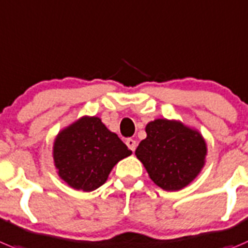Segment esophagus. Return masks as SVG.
I'll return each mask as SVG.
<instances>
[{
    "label": "esophagus",
    "instance_id": "34e87169",
    "mask_svg": "<svg viewBox=\"0 0 248 248\" xmlns=\"http://www.w3.org/2000/svg\"><path fill=\"white\" fill-rule=\"evenodd\" d=\"M126 144H127V147H128V148L131 149V151H132V152L136 151V147H137V143H136L135 140H132V138H128V140H126Z\"/></svg>",
    "mask_w": 248,
    "mask_h": 248
}]
</instances>
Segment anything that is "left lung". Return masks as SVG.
<instances>
[{
    "instance_id": "8db88e82",
    "label": "left lung",
    "mask_w": 248,
    "mask_h": 248,
    "mask_svg": "<svg viewBox=\"0 0 248 248\" xmlns=\"http://www.w3.org/2000/svg\"><path fill=\"white\" fill-rule=\"evenodd\" d=\"M146 133L135 153L159 188L180 190L199 175L207 147L198 129L177 120L157 119L147 124Z\"/></svg>"
}]
</instances>
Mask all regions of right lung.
I'll list each match as a JSON object with an SVG mask.
<instances>
[{
	"mask_svg": "<svg viewBox=\"0 0 248 248\" xmlns=\"http://www.w3.org/2000/svg\"><path fill=\"white\" fill-rule=\"evenodd\" d=\"M132 151L96 116H82L57 135L53 159L69 186L93 191L101 186L113 167Z\"/></svg>",
	"mask_w": 248,
	"mask_h": 248,
	"instance_id": "right-lung-1",
	"label": "right lung"
}]
</instances>
